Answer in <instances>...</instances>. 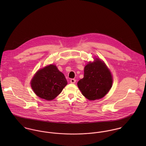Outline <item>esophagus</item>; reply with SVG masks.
Instances as JSON below:
<instances>
[{
    "instance_id": "34e87169",
    "label": "esophagus",
    "mask_w": 146,
    "mask_h": 146,
    "mask_svg": "<svg viewBox=\"0 0 146 146\" xmlns=\"http://www.w3.org/2000/svg\"><path fill=\"white\" fill-rule=\"evenodd\" d=\"M76 80L75 79H71V80H70V82H71V83L72 84H74L76 83Z\"/></svg>"
}]
</instances>
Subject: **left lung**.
Masks as SVG:
<instances>
[{"mask_svg":"<svg viewBox=\"0 0 146 146\" xmlns=\"http://www.w3.org/2000/svg\"><path fill=\"white\" fill-rule=\"evenodd\" d=\"M112 84L110 71L101 60L89 63L85 66L84 75L78 86L83 95L89 100L102 98L109 92Z\"/></svg>","mask_w":146,"mask_h":146,"instance_id":"left-lung-1","label":"left lung"}]
</instances>
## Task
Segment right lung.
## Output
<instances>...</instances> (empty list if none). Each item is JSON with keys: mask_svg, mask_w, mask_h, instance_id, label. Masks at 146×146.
Listing matches in <instances>:
<instances>
[{"mask_svg": "<svg viewBox=\"0 0 146 146\" xmlns=\"http://www.w3.org/2000/svg\"><path fill=\"white\" fill-rule=\"evenodd\" d=\"M31 88L40 98L51 101L67 84L64 75L55 65L50 64L39 70L33 78Z\"/></svg>", "mask_w": 146, "mask_h": 146, "instance_id": "add662e5", "label": "right lung"}]
</instances>
